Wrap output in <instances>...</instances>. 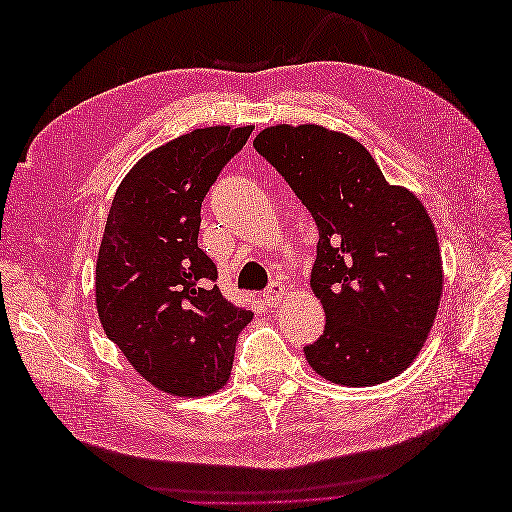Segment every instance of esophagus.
<instances>
[{
	"label": "esophagus",
	"instance_id": "esophagus-1",
	"mask_svg": "<svg viewBox=\"0 0 512 512\" xmlns=\"http://www.w3.org/2000/svg\"><path fill=\"white\" fill-rule=\"evenodd\" d=\"M262 297H265V303L269 307H275V305H280L282 299L286 297V288L280 282H273V284H269V288L265 290V294H262Z\"/></svg>",
	"mask_w": 512,
	"mask_h": 512
}]
</instances>
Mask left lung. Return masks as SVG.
I'll return each instance as SVG.
<instances>
[{
	"label": "left lung",
	"mask_w": 512,
	"mask_h": 512,
	"mask_svg": "<svg viewBox=\"0 0 512 512\" xmlns=\"http://www.w3.org/2000/svg\"><path fill=\"white\" fill-rule=\"evenodd\" d=\"M254 147L318 226L312 290L327 324L303 348L307 363L344 386L395 378L421 352L442 297L438 235L423 203L342 132L282 123Z\"/></svg>",
	"instance_id": "obj_1"
}]
</instances>
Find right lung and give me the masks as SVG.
<instances>
[{
  "label": "right lung",
  "mask_w": 512,
  "mask_h": 512,
  "mask_svg": "<svg viewBox=\"0 0 512 512\" xmlns=\"http://www.w3.org/2000/svg\"><path fill=\"white\" fill-rule=\"evenodd\" d=\"M252 126L183 134L138 160L117 188L96 262L106 337L156 389L200 397L226 384L250 309L220 292L198 247L200 207Z\"/></svg>",
  "instance_id": "right-lung-1"
}]
</instances>
